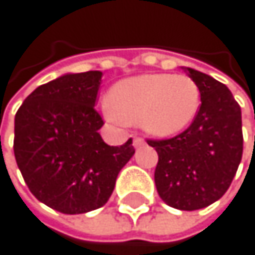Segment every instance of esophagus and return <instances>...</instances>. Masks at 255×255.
Listing matches in <instances>:
<instances>
[{"mask_svg":"<svg viewBox=\"0 0 255 255\" xmlns=\"http://www.w3.org/2000/svg\"><path fill=\"white\" fill-rule=\"evenodd\" d=\"M133 145H134V148H140V146L145 145V140L142 137H139V136H134L133 137Z\"/></svg>","mask_w":255,"mask_h":255,"instance_id":"1","label":"esophagus"}]
</instances>
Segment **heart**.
<instances>
[{"instance_id":"obj_1","label":"heart","mask_w":255,"mask_h":255,"mask_svg":"<svg viewBox=\"0 0 255 255\" xmlns=\"http://www.w3.org/2000/svg\"><path fill=\"white\" fill-rule=\"evenodd\" d=\"M104 113L112 122H139L153 136L168 137L188 128L200 109V90L187 75L143 73L113 85Z\"/></svg>"}]
</instances>
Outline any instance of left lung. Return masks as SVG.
Returning <instances> with one entry per match:
<instances>
[{
  "label": "left lung",
  "instance_id": "8db88e82",
  "mask_svg": "<svg viewBox=\"0 0 255 255\" xmlns=\"http://www.w3.org/2000/svg\"><path fill=\"white\" fill-rule=\"evenodd\" d=\"M200 90V109L191 125L171 139H148L159 160L154 182L160 199L182 211L219 200L236 176L243 153L242 110L225 84L185 68Z\"/></svg>",
  "mask_w": 255,
  "mask_h": 255
}]
</instances>
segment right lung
<instances>
[{"label": "right lung", "mask_w": 255, "mask_h": 255, "mask_svg": "<svg viewBox=\"0 0 255 255\" xmlns=\"http://www.w3.org/2000/svg\"><path fill=\"white\" fill-rule=\"evenodd\" d=\"M101 72L72 73L39 85L15 116L13 151L30 193L62 214L98 210L110 199L133 140L107 145L95 110Z\"/></svg>", "instance_id": "add662e5"}]
</instances>
